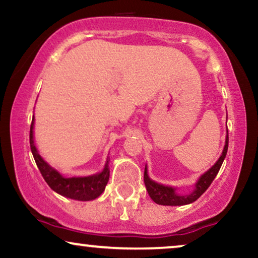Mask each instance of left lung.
Returning <instances> with one entry per match:
<instances>
[{"label": "left lung", "instance_id": "obj_1", "mask_svg": "<svg viewBox=\"0 0 258 258\" xmlns=\"http://www.w3.org/2000/svg\"><path fill=\"white\" fill-rule=\"evenodd\" d=\"M228 145H229V136H226L225 146H224V150H223L222 156L219 157L217 163H216L214 166L208 171V172H205L203 176L199 178L197 184H196V188L190 195H185V196L177 195L176 191H174V188L170 186H164V185H160L156 183V181L151 180L149 176H147V170L145 167V172H144V183H145L146 190L149 192L150 197L152 198L154 203L159 205H185L197 201V199L208 190V187L210 186L212 181H214L215 177L217 176L218 171L221 169L223 164V160H224V158L226 156V152H228Z\"/></svg>", "mask_w": 258, "mask_h": 258}]
</instances>
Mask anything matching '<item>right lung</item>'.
I'll return each instance as SVG.
<instances>
[{
	"instance_id": "add662e5",
	"label": "right lung",
	"mask_w": 258,
	"mask_h": 258,
	"mask_svg": "<svg viewBox=\"0 0 258 258\" xmlns=\"http://www.w3.org/2000/svg\"><path fill=\"white\" fill-rule=\"evenodd\" d=\"M33 125L34 116L29 132L30 150H32L33 157L35 159V163L39 167L41 174H42L43 179L49 185L51 190L57 192L61 196H64V197L75 199V201H92V199L98 198L104 192L106 185H107L109 178L108 161L105 165L104 171L99 174L82 178H64L54 169H51L49 165L37 153L33 140Z\"/></svg>"
}]
</instances>
